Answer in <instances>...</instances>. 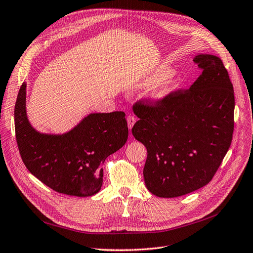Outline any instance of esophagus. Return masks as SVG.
I'll return each mask as SVG.
<instances>
[{
    "instance_id": "34e87169",
    "label": "esophagus",
    "mask_w": 253,
    "mask_h": 253,
    "mask_svg": "<svg viewBox=\"0 0 253 253\" xmlns=\"http://www.w3.org/2000/svg\"><path fill=\"white\" fill-rule=\"evenodd\" d=\"M135 122H136V119H135L133 116L129 115V116L127 117V123H128V128H129V129H131V128L133 127V125L135 124Z\"/></svg>"
}]
</instances>
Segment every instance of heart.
Returning <instances> with one entry per match:
<instances>
[{"mask_svg": "<svg viewBox=\"0 0 253 253\" xmlns=\"http://www.w3.org/2000/svg\"><path fill=\"white\" fill-rule=\"evenodd\" d=\"M173 71L172 69L169 68H163V69H158L156 71H154L153 73H151L150 75H147L146 78L142 79L139 83L140 86H151L154 84H158L160 83H162L163 81H166L167 79L170 78L172 75ZM173 82H168L161 84L160 85H158L155 91L153 92L152 97L154 100H163L164 98H167L172 91H173Z\"/></svg>", "mask_w": 253, "mask_h": 253, "instance_id": "obj_1", "label": "heart"}]
</instances>
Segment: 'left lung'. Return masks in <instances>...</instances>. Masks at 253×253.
I'll return each mask as SVG.
<instances>
[{
	"mask_svg": "<svg viewBox=\"0 0 253 253\" xmlns=\"http://www.w3.org/2000/svg\"><path fill=\"white\" fill-rule=\"evenodd\" d=\"M193 61L203 72L189 89L133 105L139 120L132 134L148 151L145 183L159 197L204 187L232 144L235 95L227 70L213 54H199Z\"/></svg>",
	"mask_w": 253,
	"mask_h": 253,
	"instance_id": "left-lung-1",
	"label": "left lung"
}]
</instances>
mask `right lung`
Masks as SVG:
<instances>
[{"mask_svg": "<svg viewBox=\"0 0 253 253\" xmlns=\"http://www.w3.org/2000/svg\"><path fill=\"white\" fill-rule=\"evenodd\" d=\"M26 87L21 84L14 108L16 141L26 168L59 193L96 194L103 183L105 159L127 141L125 113L90 114L64 134L40 133L27 117Z\"/></svg>", "mask_w": 253, "mask_h": 253, "instance_id": "right-lung-1", "label": "right lung"}]
</instances>
